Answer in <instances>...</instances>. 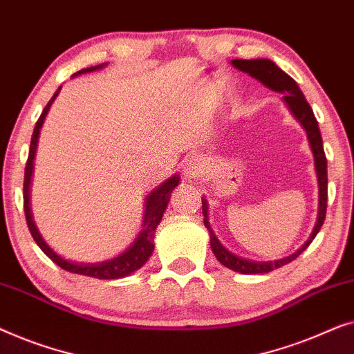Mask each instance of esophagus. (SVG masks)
Instances as JSON below:
<instances>
[{"label": "esophagus", "mask_w": 354, "mask_h": 354, "mask_svg": "<svg viewBox=\"0 0 354 354\" xmlns=\"http://www.w3.org/2000/svg\"><path fill=\"white\" fill-rule=\"evenodd\" d=\"M205 171V162L202 157L192 156L186 158V162L183 163V173L186 179H197L203 175Z\"/></svg>", "instance_id": "34e87169"}]
</instances>
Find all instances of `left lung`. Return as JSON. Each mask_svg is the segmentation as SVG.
Here are the masks:
<instances>
[{
  "label": "left lung",
  "mask_w": 354,
  "mask_h": 354,
  "mask_svg": "<svg viewBox=\"0 0 354 354\" xmlns=\"http://www.w3.org/2000/svg\"><path fill=\"white\" fill-rule=\"evenodd\" d=\"M231 64L237 68V71L248 73V75L265 84L266 88L282 94L283 104H286L288 111L292 112V115L297 118L298 123H300L303 129L306 131L308 142H310L311 152L313 156H315V170L317 176V186H319V207H317L316 225L315 229H313L310 239H308L295 253L283 257L281 260L255 261L247 260V258L234 255L232 252H229L227 248L218 241L210 223H208V202L202 197L203 225H205V227L208 229V234H210V247L213 253H215L216 260L220 261L223 266H226L229 270L236 272H241V274H265V272L277 270V268L295 260L305 248H308V245L313 242V239L316 237V234L319 232L322 223L326 220L327 212V158L324 153V146H322L319 125H317L313 109L310 104H308L305 96H303V93L300 91V88H298L295 80L288 77L286 72L281 71V68H279L274 62L270 61V59H250V61H247V59H234Z\"/></svg>",
  "instance_id": "1"
}]
</instances>
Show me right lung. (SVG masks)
<instances>
[{"label": "right lung", "mask_w": 354, "mask_h": 354, "mask_svg": "<svg viewBox=\"0 0 354 354\" xmlns=\"http://www.w3.org/2000/svg\"><path fill=\"white\" fill-rule=\"evenodd\" d=\"M107 64H101V66H94L89 68H83L77 73H73L72 77L82 75V73H88V72H94L102 68ZM61 88L54 93V96L51 97V101L48 102V106L43 109V113L39 115L37 125H35L33 134H32V141H30V152H28V158H27V165H26V176H24V210H26V220L30 229V234L37 242V245L41 248L44 252V255L56 263L57 266H61L62 270H66L68 272H75V274H82V276H89V277H96V279H120V277H127L131 274V272L138 271L144 263L149 260V257L152 255L153 252V236H156V229L160 225L163 212L170 202V196L179 184V175H173L171 178H168L165 183H162L160 186L153 189L151 194H147L146 197V208H144V220H142V229L141 232L138 234V237L134 239V242L129 245L125 252H122L120 255L111 258V260H104V261H97V263H78V261H72V260H66V258L59 255L53 250L51 247L48 245L46 241L41 237L39 234L37 225L33 221V215H32V208H30V184H32V175H33V160H35V153H37V146H38V138H39V129L43 127L44 118H46L49 107L54 102V99L57 97Z\"/></svg>", "instance_id": "right-lung-1"}]
</instances>
